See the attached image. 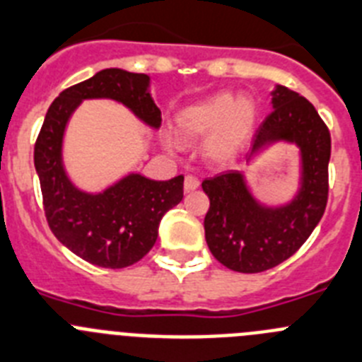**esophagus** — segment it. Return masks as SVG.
Instances as JSON below:
<instances>
[{
	"mask_svg": "<svg viewBox=\"0 0 362 362\" xmlns=\"http://www.w3.org/2000/svg\"><path fill=\"white\" fill-rule=\"evenodd\" d=\"M198 185H200V180H198L197 177H193V175H187V177H185V182H184L185 193H191V191L198 189Z\"/></svg>",
	"mask_w": 362,
	"mask_h": 362,
	"instance_id": "1",
	"label": "esophagus"
}]
</instances>
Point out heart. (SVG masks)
<instances>
[{"label": "heart", "instance_id": "1", "mask_svg": "<svg viewBox=\"0 0 362 362\" xmlns=\"http://www.w3.org/2000/svg\"><path fill=\"white\" fill-rule=\"evenodd\" d=\"M258 119V108L250 97L221 92L185 108L178 115V129L187 139H204L205 155L218 164H227L240 155Z\"/></svg>", "mask_w": 362, "mask_h": 362}]
</instances>
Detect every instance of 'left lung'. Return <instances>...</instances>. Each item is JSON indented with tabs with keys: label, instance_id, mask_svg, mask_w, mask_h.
Here are the masks:
<instances>
[{
	"label": "left lung",
	"instance_id": "8db88e82",
	"mask_svg": "<svg viewBox=\"0 0 362 362\" xmlns=\"http://www.w3.org/2000/svg\"><path fill=\"white\" fill-rule=\"evenodd\" d=\"M272 112L254 133L247 160L276 142L299 148L301 175L298 193L281 205H265L250 191L242 171L230 169L205 178L209 197L205 214V242L227 269L254 274L288 259L319 223L328 200L330 132L305 97L276 86Z\"/></svg>",
	"mask_w": 362,
	"mask_h": 362
}]
</instances>
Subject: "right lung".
<instances>
[{
  "label": "right lung",
  "mask_w": 362,
  "mask_h": 362,
  "mask_svg": "<svg viewBox=\"0 0 362 362\" xmlns=\"http://www.w3.org/2000/svg\"><path fill=\"white\" fill-rule=\"evenodd\" d=\"M86 99L124 104L153 129L160 128L162 113L149 93V76L106 68L59 93L35 141L34 165L52 233L84 262L124 269L155 245L162 216L184 198V177L151 180L129 173L100 193L77 187L64 169L63 139L68 120Z\"/></svg>",
  "instance_id": "right-lung-1"
}]
</instances>
